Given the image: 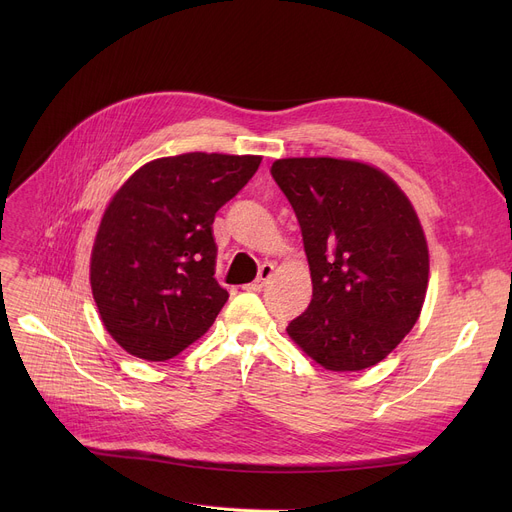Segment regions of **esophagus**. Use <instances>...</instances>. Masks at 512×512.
<instances>
[{"mask_svg":"<svg viewBox=\"0 0 512 512\" xmlns=\"http://www.w3.org/2000/svg\"><path fill=\"white\" fill-rule=\"evenodd\" d=\"M274 276V265L272 263H265L261 270H259V276H257V280L255 282H251V284H247L245 286V290H253V292H259V290H263L265 288V284H267V280H270Z\"/></svg>","mask_w":512,"mask_h":512,"instance_id":"1","label":"esophagus"}]
</instances>
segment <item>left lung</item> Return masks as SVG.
I'll return each instance as SVG.
<instances>
[{"mask_svg":"<svg viewBox=\"0 0 512 512\" xmlns=\"http://www.w3.org/2000/svg\"><path fill=\"white\" fill-rule=\"evenodd\" d=\"M303 234L313 299L286 332L321 367L386 359L421 313L429 255L417 213L378 168L334 157L272 166Z\"/></svg>","mask_w":512,"mask_h":512,"instance_id":"8db88e82","label":"left lung"}]
</instances>
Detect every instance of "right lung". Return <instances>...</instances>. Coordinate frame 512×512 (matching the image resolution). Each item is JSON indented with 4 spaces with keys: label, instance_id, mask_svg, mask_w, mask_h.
I'll return each instance as SVG.
<instances>
[{
    "label": "right lung",
    "instance_id": "right-lung-1",
    "mask_svg": "<svg viewBox=\"0 0 512 512\" xmlns=\"http://www.w3.org/2000/svg\"><path fill=\"white\" fill-rule=\"evenodd\" d=\"M259 164V155L161 157L134 172L107 205L91 288L105 330L126 353L168 361L211 328L228 301L213 278L211 224Z\"/></svg>",
    "mask_w": 512,
    "mask_h": 512
}]
</instances>
